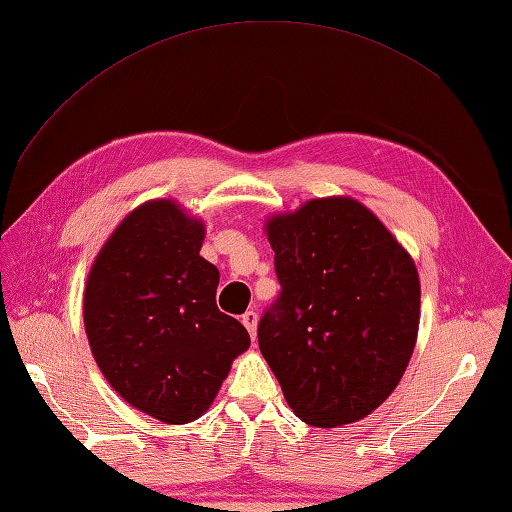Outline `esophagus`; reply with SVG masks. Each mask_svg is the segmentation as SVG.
Listing matches in <instances>:
<instances>
[{
	"instance_id": "1",
	"label": "esophagus",
	"mask_w": 512,
	"mask_h": 512,
	"mask_svg": "<svg viewBox=\"0 0 512 512\" xmlns=\"http://www.w3.org/2000/svg\"><path fill=\"white\" fill-rule=\"evenodd\" d=\"M242 323L246 325V330H248V334H250V339H255V336H257V312H255V310H248V312H244Z\"/></svg>"
}]
</instances>
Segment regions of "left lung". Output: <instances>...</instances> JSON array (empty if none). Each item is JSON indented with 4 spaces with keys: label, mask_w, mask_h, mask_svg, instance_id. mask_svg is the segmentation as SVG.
Segmentation results:
<instances>
[{
    "label": "left lung",
    "mask_w": 512,
    "mask_h": 512,
    "mask_svg": "<svg viewBox=\"0 0 512 512\" xmlns=\"http://www.w3.org/2000/svg\"><path fill=\"white\" fill-rule=\"evenodd\" d=\"M279 297L257 325L286 402L314 427L369 416L416 345L420 281L411 257L352 198H321L268 220Z\"/></svg>",
    "instance_id": "1"
}]
</instances>
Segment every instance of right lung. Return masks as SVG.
Instances as JSON below:
<instances>
[{
    "label": "right lung",
    "mask_w": 512,
    "mask_h": 512,
    "mask_svg": "<svg viewBox=\"0 0 512 512\" xmlns=\"http://www.w3.org/2000/svg\"><path fill=\"white\" fill-rule=\"evenodd\" d=\"M204 226L171 200L138 206L90 270L83 321L94 361L129 405L167 424L209 409L250 336L217 310Z\"/></svg>",
    "instance_id": "1"
}]
</instances>
